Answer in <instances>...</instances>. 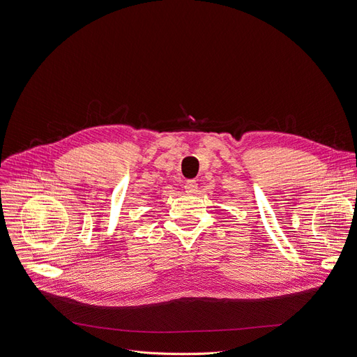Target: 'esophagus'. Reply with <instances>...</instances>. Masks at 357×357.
<instances>
[{
  "label": "esophagus",
  "instance_id": "obj_1",
  "mask_svg": "<svg viewBox=\"0 0 357 357\" xmlns=\"http://www.w3.org/2000/svg\"><path fill=\"white\" fill-rule=\"evenodd\" d=\"M184 190L188 193H196L197 192V183L195 180H188L184 183Z\"/></svg>",
  "mask_w": 357,
  "mask_h": 357
}]
</instances>
